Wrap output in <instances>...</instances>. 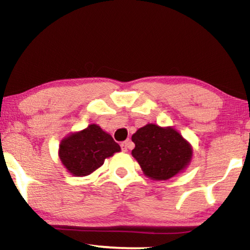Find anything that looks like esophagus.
<instances>
[{
    "instance_id": "esophagus-1",
    "label": "esophagus",
    "mask_w": 250,
    "mask_h": 250,
    "mask_svg": "<svg viewBox=\"0 0 250 250\" xmlns=\"http://www.w3.org/2000/svg\"><path fill=\"white\" fill-rule=\"evenodd\" d=\"M121 146H122V150L123 151H127L128 149H131L132 146H133V143L129 141V140H127V141H124V142H122L121 143Z\"/></svg>"
}]
</instances>
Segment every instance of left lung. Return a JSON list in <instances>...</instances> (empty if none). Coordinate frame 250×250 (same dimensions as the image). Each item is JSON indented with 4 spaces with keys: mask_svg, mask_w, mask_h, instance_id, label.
I'll list each match as a JSON object with an SVG mask.
<instances>
[{
    "mask_svg": "<svg viewBox=\"0 0 250 250\" xmlns=\"http://www.w3.org/2000/svg\"><path fill=\"white\" fill-rule=\"evenodd\" d=\"M132 156L149 179L165 181L189 166L192 146L172 126L146 124L132 135Z\"/></svg>",
    "mask_w": 250,
    "mask_h": 250,
    "instance_id": "left-lung-1",
    "label": "left lung"
}]
</instances>
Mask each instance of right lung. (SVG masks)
<instances>
[{
	"label": "right lung",
	"instance_id": "right-lung-1",
	"mask_svg": "<svg viewBox=\"0 0 250 250\" xmlns=\"http://www.w3.org/2000/svg\"><path fill=\"white\" fill-rule=\"evenodd\" d=\"M121 151L109 133L97 124L68 134L59 145V158L74 176H86L104 165V159Z\"/></svg>",
	"mask_w": 250,
	"mask_h": 250
}]
</instances>
